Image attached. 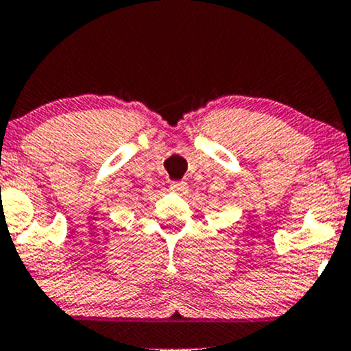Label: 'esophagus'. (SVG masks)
I'll list each match as a JSON object with an SVG mask.
<instances>
[{
	"label": "esophagus",
	"instance_id": "34e87169",
	"mask_svg": "<svg viewBox=\"0 0 351 351\" xmlns=\"http://www.w3.org/2000/svg\"><path fill=\"white\" fill-rule=\"evenodd\" d=\"M171 189L174 192H179V194H186L187 192V184L184 180H177V182L171 184Z\"/></svg>",
	"mask_w": 351,
	"mask_h": 351
}]
</instances>
